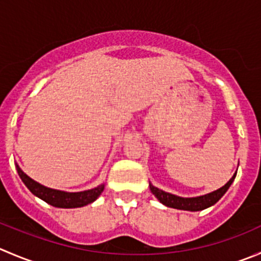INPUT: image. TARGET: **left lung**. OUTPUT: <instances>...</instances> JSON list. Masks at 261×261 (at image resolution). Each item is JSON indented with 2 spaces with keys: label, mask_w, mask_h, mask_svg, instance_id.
<instances>
[{
  "label": "left lung",
  "mask_w": 261,
  "mask_h": 261,
  "mask_svg": "<svg viewBox=\"0 0 261 261\" xmlns=\"http://www.w3.org/2000/svg\"><path fill=\"white\" fill-rule=\"evenodd\" d=\"M234 177H236V173H234L233 176H232V178L229 179L224 186H222L221 189L216 190V191L213 192H209V194L206 195H203V196H196V198H181V196H177V195L163 191V190L153 186L151 184H149V187H150V191L153 192L154 196H155L163 205L168 206V208L179 209V211L199 212L214 205V204L226 194V191L229 189L232 182H233Z\"/></svg>",
  "instance_id": "left-lung-1"
}]
</instances>
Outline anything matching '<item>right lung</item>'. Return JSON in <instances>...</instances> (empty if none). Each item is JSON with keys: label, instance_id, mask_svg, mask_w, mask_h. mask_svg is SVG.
Returning <instances> with one entry per match:
<instances>
[{"label": "right lung", "instance_id": "1", "mask_svg": "<svg viewBox=\"0 0 261 261\" xmlns=\"http://www.w3.org/2000/svg\"><path fill=\"white\" fill-rule=\"evenodd\" d=\"M17 173H19L20 178L24 182L25 186L30 190L32 194L38 196L39 199L44 200L49 205L56 206V208H80V206L88 205V204L93 203L97 200V198L105 190V184L99 185V186L94 187L92 190H87V191L80 192H66L60 191V190L49 189L43 185L38 184L33 178L24 173L20 169V167L16 164Z\"/></svg>", "mask_w": 261, "mask_h": 261}]
</instances>
